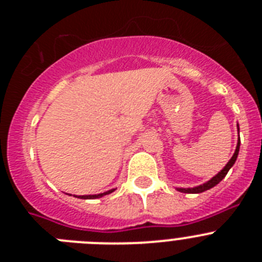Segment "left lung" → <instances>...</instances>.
<instances>
[{
  "label": "left lung",
  "mask_w": 262,
  "mask_h": 262,
  "mask_svg": "<svg viewBox=\"0 0 262 262\" xmlns=\"http://www.w3.org/2000/svg\"><path fill=\"white\" fill-rule=\"evenodd\" d=\"M237 129H239V124H237ZM239 148H240V138H239V142H237V145H236V149H235V154H233V156L231 157V160L227 163V165L224 166L223 169H222L221 172L217 173L216 176H214V177L210 180V181H207L206 184L203 185H200V186H195V187H178L177 190L181 191V193H191V194H196V193H203V191L209 190V189H211V187H214L215 185H217L219 182L223 180L224 177H226V174L228 173V170H230L231 168H232V165L235 164L236 159H237V155H239Z\"/></svg>",
  "instance_id": "8db88e82"
}]
</instances>
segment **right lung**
Masks as SVG:
<instances>
[{
  "label": "right lung",
  "instance_id": "add662e5",
  "mask_svg": "<svg viewBox=\"0 0 262 262\" xmlns=\"http://www.w3.org/2000/svg\"><path fill=\"white\" fill-rule=\"evenodd\" d=\"M115 189H111V190L105 191V193H101V194H94V195H75L76 198H81V200H94V198H101V196L106 195V194H110L113 193Z\"/></svg>",
  "mask_w": 262,
  "mask_h": 262
}]
</instances>
